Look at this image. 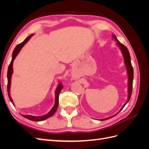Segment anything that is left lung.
<instances>
[{
	"mask_svg": "<svg viewBox=\"0 0 149 149\" xmlns=\"http://www.w3.org/2000/svg\"><path fill=\"white\" fill-rule=\"evenodd\" d=\"M112 37H113V38L115 39L118 43H117V45L119 47L121 52L123 53L124 58V63L125 65L126 66V69H127V74H128V100L123 105V106L122 107L121 109H120V111L118 112H119L123 109L124 107L126 105L129 101L130 100V98L131 97L132 95V83H133V79H134V70L132 66L131 65V61H130V54H129V52L128 50V49L127 48L125 45H124L123 44H122L121 43H120L118 39H117L116 37L114 35H112ZM118 113H117L116 114H115L114 116L111 117V118H107L106 119H101V120H107L110 118H113L114 116H116Z\"/></svg>",
	"mask_w": 149,
	"mask_h": 149,
	"instance_id": "obj_1",
	"label": "left lung"
}]
</instances>
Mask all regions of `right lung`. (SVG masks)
Listing matches in <instances>:
<instances>
[{
    "mask_svg": "<svg viewBox=\"0 0 149 149\" xmlns=\"http://www.w3.org/2000/svg\"><path fill=\"white\" fill-rule=\"evenodd\" d=\"M33 35V34H31L30 35H29V37L26 38L23 42H22L21 43L17 45L16 46V47L15 48L13 52L12 53V61L10 62V63L8 66V71H7V92H8V97H9V100L11 101V102L14 105V103L13 102L12 99L10 97V84H11V78H12V75L13 73V60L15 58V57L17 56V55L19 54V52L20 51V49H22V48L24 46V45L25 43H27V42L30 40V38L32 37ZM63 86L61 83H60L58 85V87L56 89L55 91V104H54L53 107H52V109L50 110L48 113H47V114L42 116H30V115H22V116L24 117L25 118L29 119L30 120H33V121H42L43 120H45L48 118H49V117L52 116L55 112H56L57 108H58V101H59V94L61 91V90L63 89Z\"/></svg>",
    "mask_w": 149,
    "mask_h": 149,
    "instance_id": "obj_1",
    "label": "right lung"
}]
</instances>
